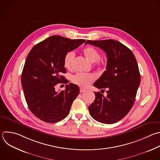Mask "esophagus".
<instances>
[{
    "instance_id": "esophagus-1",
    "label": "esophagus",
    "mask_w": 160,
    "mask_h": 160,
    "mask_svg": "<svg viewBox=\"0 0 160 160\" xmlns=\"http://www.w3.org/2000/svg\"><path fill=\"white\" fill-rule=\"evenodd\" d=\"M86 91H87L86 89H84V88H80V93L85 92Z\"/></svg>"
}]
</instances>
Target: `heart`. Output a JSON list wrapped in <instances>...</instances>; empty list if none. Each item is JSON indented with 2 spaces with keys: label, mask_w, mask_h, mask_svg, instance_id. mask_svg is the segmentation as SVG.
Returning a JSON list of instances; mask_svg holds the SVG:
<instances>
[{
  "label": "heart",
  "mask_w": 160,
  "mask_h": 160,
  "mask_svg": "<svg viewBox=\"0 0 160 160\" xmlns=\"http://www.w3.org/2000/svg\"><path fill=\"white\" fill-rule=\"evenodd\" d=\"M83 53L85 57L91 62H95V63L100 66L103 64L102 61H101L100 58L99 52L94 48L92 46L85 47L83 49ZM75 58V52L72 51H68L66 53L64 57V67L68 70H72L73 67V62ZM96 78L94 74L92 73H78L75 75L73 78V82L78 85L79 86L83 87H87L90 85Z\"/></svg>",
  "instance_id": "obj_1"
}]
</instances>
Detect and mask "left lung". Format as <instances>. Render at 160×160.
<instances>
[{
	"instance_id": "8db88e82",
	"label": "left lung",
	"mask_w": 160,
	"mask_h": 160,
	"mask_svg": "<svg viewBox=\"0 0 160 160\" xmlns=\"http://www.w3.org/2000/svg\"><path fill=\"white\" fill-rule=\"evenodd\" d=\"M87 43L103 49L108 57L106 70L93 84L107 89L108 95L94 92L90 114L101 123L117 122L128 114L135 101L141 81L136 59L131 49L116 40H88Z\"/></svg>"
}]
</instances>
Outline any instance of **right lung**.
Instances as JSON below:
<instances>
[{"label":"right lung","mask_w":160,"mask_h":160,"mask_svg":"<svg viewBox=\"0 0 160 160\" xmlns=\"http://www.w3.org/2000/svg\"><path fill=\"white\" fill-rule=\"evenodd\" d=\"M85 41L55 35L36 44L29 52L22 70L21 83L29 110L41 121L57 122L68 115L80 88L70 83L66 85L65 90L58 92L55 86L61 82L68 83L62 75L67 72L64 57L67 52Z\"/></svg>","instance_id":"add662e5"}]
</instances>
